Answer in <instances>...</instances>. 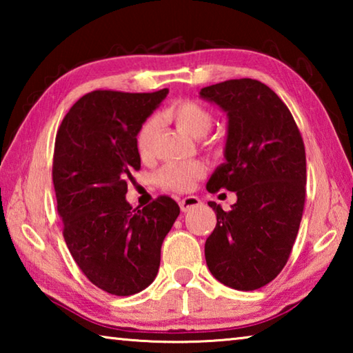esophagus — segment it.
<instances>
[{
	"mask_svg": "<svg viewBox=\"0 0 353 353\" xmlns=\"http://www.w3.org/2000/svg\"><path fill=\"white\" fill-rule=\"evenodd\" d=\"M201 204L199 198H196V196H187V198L181 199V202H179V205H181V210L185 213V212H190L191 208L198 207Z\"/></svg>",
	"mask_w": 353,
	"mask_h": 353,
	"instance_id": "1",
	"label": "esophagus"
}]
</instances>
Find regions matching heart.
Instances as JSON below:
<instances>
[{"instance_id": "b5f03b06", "label": "heart", "mask_w": 353, "mask_h": 353, "mask_svg": "<svg viewBox=\"0 0 353 353\" xmlns=\"http://www.w3.org/2000/svg\"><path fill=\"white\" fill-rule=\"evenodd\" d=\"M168 117L176 126L183 130L185 134L194 139L204 137L212 129L213 115L210 110L205 109L194 101L185 99L172 104L166 110ZM159 132V119L149 118L140 128L137 134V151L143 160H149L154 154L155 137ZM205 174V165L199 160H193L188 163H168L159 171L157 181L166 190L185 191L193 187L194 181H198Z\"/></svg>"}]
</instances>
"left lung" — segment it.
<instances>
[{
    "mask_svg": "<svg viewBox=\"0 0 353 353\" xmlns=\"http://www.w3.org/2000/svg\"><path fill=\"white\" fill-rule=\"evenodd\" d=\"M227 113L225 162L207 182L216 193L235 191L236 202L216 213L205 241L213 277L240 291L259 290L288 261L305 204V146L288 107L255 79H230L199 92Z\"/></svg>",
    "mask_w": 353,
    "mask_h": 353,
    "instance_id": "8db88e82",
    "label": "left lung"
}]
</instances>
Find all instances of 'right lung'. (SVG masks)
Segmentation results:
<instances>
[{"label": "right lung", "instance_id": "right-lung-1", "mask_svg": "<svg viewBox=\"0 0 353 353\" xmlns=\"http://www.w3.org/2000/svg\"><path fill=\"white\" fill-rule=\"evenodd\" d=\"M166 94L168 88L87 93L56 135L52 182L65 243L87 279L115 296L154 282L162 243L181 213L168 196L141 210L126 201L128 182L140 170L137 134Z\"/></svg>", "mask_w": 353, "mask_h": 353}]
</instances>
